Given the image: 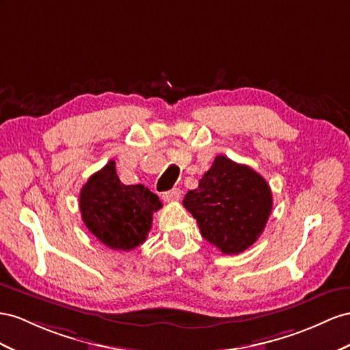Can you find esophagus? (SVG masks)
<instances>
[{"instance_id": "1", "label": "esophagus", "mask_w": 350, "mask_h": 350, "mask_svg": "<svg viewBox=\"0 0 350 350\" xmlns=\"http://www.w3.org/2000/svg\"><path fill=\"white\" fill-rule=\"evenodd\" d=\"M163 198H164V201H167V202H173V201H178L180 200V191L177 189V187H174V189H172V191H168V192H164V195H163Z\"/></svg>"}]
</instances>
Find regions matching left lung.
Listing matches in <instances>:
<instances>
[{
	"instance_id": "obj_1",
	"label": "left lung",
	"mask_w": 350,
	"mask_h": 350,
	"mask_svg": "<svg viewBox=\"0 0 350 350\" xmlns=\"http://www.w3.org/2000/svg\"><path fill=\"white\" fill-rule=\"evenodd\" d=\"M183 205L210 244L223 254H239L262 235L272 211V192L252 167L219 155L198 187L186 193Z\"/></svg>"
}]
</instances>
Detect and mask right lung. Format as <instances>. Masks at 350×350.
<instances>
[{
  "instance_id": "add662e5",
  "label": "right lung",
  "mask_w": 350,
  "mask_h": 350,
  "mask_svg": "<svg viewBox=\"0 0 350 350\" xmlns=\"http://www.w3.org/2000/svg\"><path fill=\"white\" fill-rule=\"evenodd\" d=\"M161 204L143 185H124L115 161L98 170L79 193V210L87 229L112 250L131 252L146 241L152 216Z\"/></svg>"
}]
</instances>
